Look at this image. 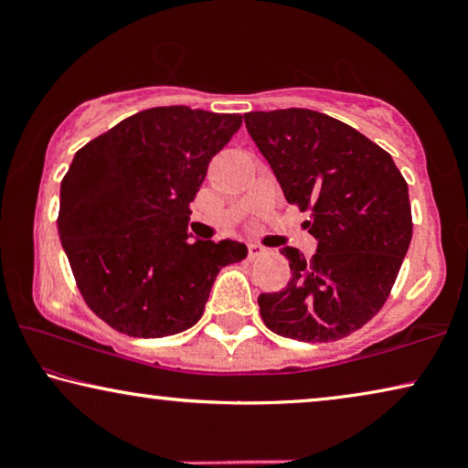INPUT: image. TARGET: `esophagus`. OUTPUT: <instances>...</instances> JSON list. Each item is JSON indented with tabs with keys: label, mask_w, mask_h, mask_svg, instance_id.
<instances>
[{
	"label": "esophagus",
	"mask_w": 468,
	"mask_h": 468,
	"mask_svg": "<svg viewBox=\"0 0 468 468\" xmlns=\"http://www.w3.org/2000/svg\"><path fill=\"white\" fill-rule=\"evenodd\" d=\"M247 247H249V258H251V260L260 258V255H264V253H266V247L258 245V242H249Z\"/></svg>",
	"instance_id": "esophagus-1"
}]
</instances>
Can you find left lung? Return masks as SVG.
Returning a JSON list of instances; mask_svg holds the SVG:
<instances>
[{
	"instance_id": "8db88e82",
	"label": "left lung",
	"mask_w": 468,
	"mask_h": 468,
	"mask_svg": "<svg viewBox=\"0 0 468 468\" xmlns=\"http://www.w3.org/2000/svg\"><path fill=\"white\" fill-rule=\"evenodd\" d=\"M245 125L317 239L311 260L281 251L290 283L260 293V315L279 336L341 341L381 311L399 277L413 234L407 181L388 151L324 112H247Z\"/></svg>"
}]
</instances>
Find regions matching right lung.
<instances>
[{
	"label": "right lung",
	"mask_w": 468,
	"mask_h": 468,
	"mask_svg": "<svg viewBox=\"0 0 468 468\" xmlns=\"http://www.w3.org/2000/svg\"><path fill=\"white\" fill-rule=\"evenodd\" d=\"M240 114L159 106L136 112L74 155L57 229L79 292L112 330L162 338L202 317L236 240H189V204Z\"/></svg>",
	"instance_id": "add662e5"
}]
</instances>
